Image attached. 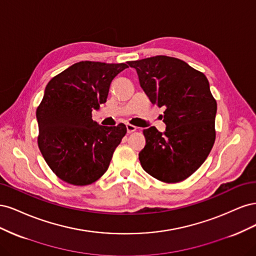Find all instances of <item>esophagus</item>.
<instances>
[{
	"mask_svg": "<svg viewBox=\"0 0 256 256\" xmlns=\"http://www.w3.org/2000/svg\"><path fill=\"white\" fill-rule=\"evenodd\" d=\"M126 128H127V132L128 134H132V132H134V131L136 130V127L134 126V125H130V124H127Z\"/></svg>",
	"mask_w": 256,
	"mask_h": 256,
	"instance_id": "obj_1",
	"label": "esophagus"
}]
</instances>
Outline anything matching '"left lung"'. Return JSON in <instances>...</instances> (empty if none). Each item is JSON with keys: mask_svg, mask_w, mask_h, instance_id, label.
Masks as SVG:
<instances>
[{"mask_svg": "<svg viewBox=\"0 0 256 256\" xmlns=\"http://www.w3.org/2000/svg\"><path fill=\"white\" fill-rule=\"evenodd\" d=\"M152 104L164 106V132L143 130L141 166L156 180L173 184L188 178L203 164L214 140L216 102L205 74L186 62L166 56L128 62Z\"/></svg>", "mask_w": 256, "mask_h": 256, "instance_id": "obj_1", "label": "left lung"}]
</instances>
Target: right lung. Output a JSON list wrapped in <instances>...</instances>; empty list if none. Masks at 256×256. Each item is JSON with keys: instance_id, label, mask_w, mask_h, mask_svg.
Wrapping results in <instances>:
<instances>
[{"instance_id": "right-lung-1", "label": "right lung", "mask_w": 256, "mask_h": 256, "mask_svg": "<svg viewBox=\"0 0 256 256\" xmlns=\"http://www.w3.org/2000/svg\"><path fill=\"white\" fill-rule=\"evenodd\" d=\"M127 64L84 60L52 78L36 110L38 147L62 180L86 186L109 168L113 152L127 132L124 124L100 126L92 111L106 102L112 80Z\"/></svg>"}]
</instances>
